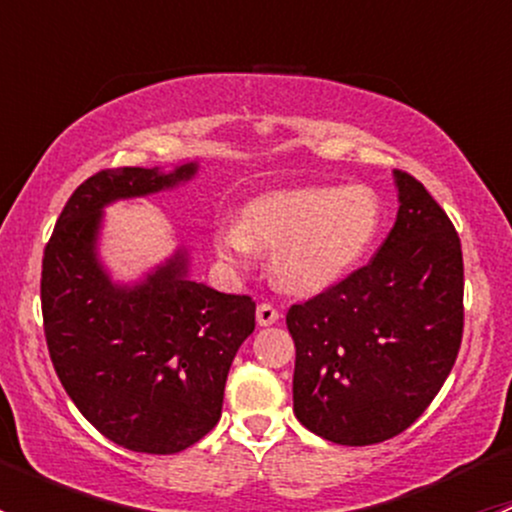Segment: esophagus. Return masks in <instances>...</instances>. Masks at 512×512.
<instances>
[{"label": "esophagus", "mask_w": 512, "mask_h": 512, "mask_svg": "<svg viewBox=\"0 0 512 512\" xmlns=\"http://www.w3.org/2000/svg\"><path fill=\"white\" fill-rule=\"evenodd\" d=\"M255 317H257V324H260V327H270V324L280 322V312H277V309L267 302L257 304Z\"/></svg>", "instance_id": "34e87169"}]
</instances>
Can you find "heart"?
I'll use <instances>...</instances> for the list:
<instances>
[{
    "instance_id": "heart-1",
    "label": "heart",
    "mask_w": 512,
    "mask_h": 512,
    "mask_svg": "<svg viewBox=\"0 0 512 512\" xmlns=\"http://www.w3.org/2000/svg\"><path fill=\"white\" fill-rule=\"evenodd\" d=\"M381 223L379 195L366 185L297 188L262 195L242 210L240 227L215 237L227 265L272 250V275L289 292H319L359 262Z\"/></svg>"
}]
</instances>
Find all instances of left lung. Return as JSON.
<instances>
[{
  "mask_svg": "<svg viewBox=\"0 0 512 512\" xmlns=\"http://www.w3.org/2000/svg\"><path fill=\"white\" fill-rule=\"evenodd\" d=\"M394 178L399 213L379 252L287 312L294 416L339 446L406 431L461 349V237L414 175L394 170Z\"/></svg>",
  "mask_w": 512,
  "mask_h": 512,
  "instance_id": "1",
  "label": "left lung"
}]
</instances>
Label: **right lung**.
<instances>
[{
	"label": "right lung",
	"mask_w": 512,
	"mask_h": 512,
	"mask_svg": "<svg viewBox=\"0 0 512 512\" xmlns=\"http://www.w3.org/2000/svg\"><path fill=\"white\" fill-rule=\"evenodd\" d=\"M195 163L106 168L66 200L41 260V314L56 376L108 441L136 453L185 451L215 428L255 302L188 280L175 252L133 287L113 285L96 257L103 205L190 180Z\"/></svg>",
	"instance_id": "right-lung-1"
}]
</instances>
